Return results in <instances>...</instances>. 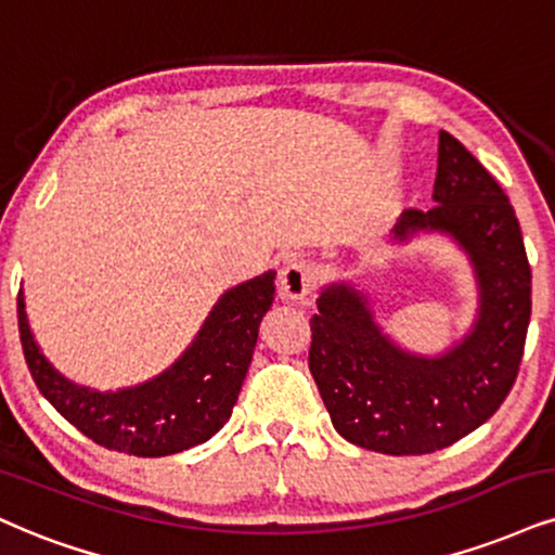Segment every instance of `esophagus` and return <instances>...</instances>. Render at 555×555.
Here are the masks:
<instances>
[{
  "label": "esophagus",
  "instance_id": "34e87169",
  "mask_svg": "<svg viewBox=\"0 0 555 555\" xmlns=\"http://www.w3.org/2000/svg\"><path fill=\"white\" fill-rule=\"evenodd\" d=\"M317 283V270L309 259H291L280 272V296L285 300H304Z\"/></svg>",
  "mask_w": 555,
  "mask_h": 555
}]
</instances>
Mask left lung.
<instances>
[{"instance_id": "8db88e82", "label": "left lung", "mask_w": 555, "mask_h": 555, "mask_svg": "<svg viewBox=\"0 0 555 555\" xmlns=\"http://www.w3.org/2000/svg\"><path fill=\"white\" fill-rule=\"evenodd\" d=\"M435 205L403 210L388 242L442 234L474 267L470 330L440 354L403 350L383 332L367 291L324 285L311 319L309 367L334 429L358 448L424 455L481 427L507 399L530 324V264L515 208L450 133L437 146Z\"/></svg>"}]
</instances>
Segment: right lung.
<instances>
[{"mask_svg": "<svg viewBox=\"0 0 555 555\" xmlns=\"http://www.w3.org/2000/svg\"><path fill=\"white\" fill-rule=\"evenodd\" d=\"M272 300L275 270L234 285L216 300L195 339L167 371L118 391L81 386L51 365L33 337L23 288L20 341L38 391L81 435L118 453L162 457L210 440L229 422Z\"/></svg>", "mask_w": 555, "mask_h": 555, "instance_id": "add662e5", "label": "right lung"}]
</instances>
